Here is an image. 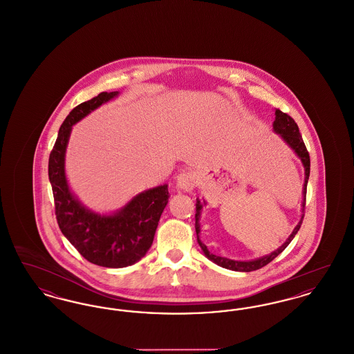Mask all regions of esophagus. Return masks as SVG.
Here are the masks:
<instances>
[{
    "label": "esophagus",
    "mask_w": 354,
    "mask_h": 354,
    "mask_svg": "<svg viewBox=\"0 0 354 354\" xmlns=\"http://www.w3.org/2000/svg\"><path fill=\"white\" fill-rule=\"evenodd\" d=\"M195 174L191 171H183L176 176V185L183 191H191L195 187Z\"/></svg>",
    "instance_id": "34e87169"
}]
</instances>
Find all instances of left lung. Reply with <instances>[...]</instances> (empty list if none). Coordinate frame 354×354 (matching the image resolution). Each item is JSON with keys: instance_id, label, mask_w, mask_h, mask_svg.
<instances>
[{"instance_id": "left-lung-1", "label": "left lung", "mask_w": 354, "mask_h": 354, "mask_svg": "<svg viewBox=\"0 0 354 354\" xmlns=\"http://www.w3.org/2000/svg\"><path fill=\"white\" fill-rule=\"evenodd\" d=\"M274 122H273V131L279 135L286 145L292 149V151L296 153V156L301 160L304 167V185H303V202H301V219L299 220L297 225L293 228L292 234L288 236L286 241L273 252L253 260H232L228 257H221L216 256L214 253L209 252L207 245L201 240V216H202L203 207L207 204L205 201L196 199V214H195V231L198 236V243L202 248L203 253L205 254V257H208L211 261H214L215 264H218L219 267H223L225 270H236V272H252V270H260L264 266H267L270 263L274 257H277L280 253L286 250L289 245V243L293 240V237L299 232L304 218V208H305V196H306V185H308V179H309V172H310V159H309V153L306 151V147L304 145L303 138L299 131V127L296 124V122L290 118L288 114L280 111V110H274Z\"/></svg>"}]
</instances>
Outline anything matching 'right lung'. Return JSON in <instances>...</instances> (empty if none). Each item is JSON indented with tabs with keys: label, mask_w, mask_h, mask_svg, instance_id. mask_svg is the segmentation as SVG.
<instances>
[{
	"label": "right lung",
	"mask_w": 354,
	"mask_h": 354,
	"mask_svg": "<svg viewBox=\"0 0 354 354\" xmlns=\"http://www.w3.org/2000/svg\"><path fill=\"white\" fill-rule=\"evenodd\" d=\"M118 95L119 91H103L73 109L49 158V180L62 234L87 261L106 268L133 266L147 253L169 198V185H158L136 194L117 211L101 214L87 208L71 191L65 162L73 126Z\"/></svg>",
	"instance_id": "right-lung-1"
}]
</instances>
